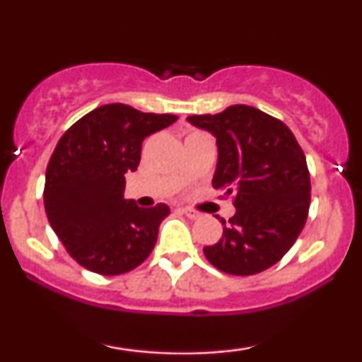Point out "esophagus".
Instances as JSON below:
<instances>
[{
  "mask_svg": "<svg viewBox=\"0 0 362 362\" xmlns=\"http://www.w3.org/2000/svg\"><path fill=\"white\" fill-rule=\"evenodd\" d=\"M178 209H180L182 213H184V214L187 216V218H190V219H197L199 216H201V214L197 213V211L190 209V207H178Z\"/></svg>",
  "mask_w": 362,
  "mask_h": 362,
  "instance_id": "34e87169",
  "label": "esophagus"
}]
</instances>
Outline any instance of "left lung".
Segmentation results:
<instances>
[{
	"instance_id": "8db88e82",
	"label": "left lung",
	"mask_w": 362,
	"mask_h": 362,
	"mask_svg": "<svg viewBox=\"0 0 362 362\" xmlns=\"http://www.w3.org/2000/svg\"><path fill=\"white\" fill-rule=\"evenodd\" d=\"M218 143L214 189L233 197L236 213L206 259L231 276H255L293 247L308 218L310 172L291 129L255 107L231 105L219 114L190 115Z\"/></svg>"
}]
</instances>
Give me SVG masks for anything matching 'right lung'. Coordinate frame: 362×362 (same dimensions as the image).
<instances>
[{
	"instance_id": "right-lung-1",
	"label": "right lung",
	"mask_w": 362,
	"mask_h": 362,
	"mask_svg": "<svg viewBox=\"0 0 362 362\" xmlns=\"http://www.w3.org/2000/svg\"><path fill=\"white\" fill-rule=\"evenodd\" d=\"M178 117L107 103L73 124L45 170L44 207L54 233L81 267L100 276L126 274L148 259L167 204L139 207L124 199L144 138Z\"/></svg>"
}]
</instances>
